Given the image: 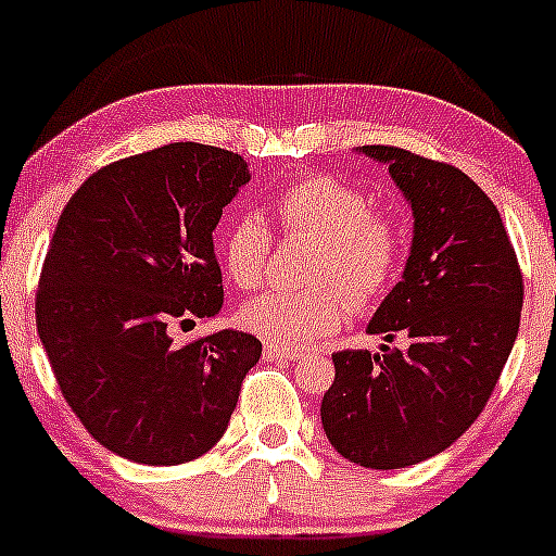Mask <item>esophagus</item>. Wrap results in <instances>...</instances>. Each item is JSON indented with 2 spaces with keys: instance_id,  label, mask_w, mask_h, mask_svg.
Returning a JSON list of instances; mask_svg holds the SVG:
<instances>
[{
  "instance_id": "1",
  "label": "esophagus",
  "mask_w": 556,
  "mask_h": 556,
  "mask_svg": "<svg viewBox=\"0 0 556 556\" xmlns=\"http://www.w3.org/2000/svg\"><path fill=\"white\" fill-rule=\"evenodd\" d=\"M301 355H304V352L293 350V346H274V344L266 346L268 361H295V357H301Z\"/></svg>"
}]
</instances>
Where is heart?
Wrapping results in <instances>:
<instances>
[{
    "instance_id": "b5f03b06",
    "label": "heart",
    "mask_w": 556,
    "mask_h": 556,
    "mask_svg": "<svg viewBox=\"0 0 556 556\" xmlns=\"http://www.w3.org/2000/svg\"><path fill=\"white\" fill-rule=\"evenodd\" d=\"M285 237L317 239L304 290H271L250 301L242 323L279 346H304L346 323L352 302L371 306L390 290L406 257L408 231L390 206H371L366 190L330 174H301L266 201ZM274 231L257 212H242L223 228L220 257L228 279L257 290L268 274Z\"/></svg>"
}]
</instances>
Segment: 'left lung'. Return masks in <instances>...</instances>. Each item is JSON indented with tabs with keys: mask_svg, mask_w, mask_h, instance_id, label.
Segmentation results:
<instances>
[{
	"mask_svg": "<svg viewBox=\"0 0 556 556\" xmlns=\"http://www.w3.org/2000/svg\"><path fill=\"white\" fill-rule=\"evenodd\" d=\"M363 153L390 164L414 210L406 271L368 325L408 346L336 352L319 414L341 457L392 470L444 452L484 412L517 341L525 279L501 212L468 174L392 144Z\"/></svg>",
	"mask_w": 556,
	"mask_h": 556,
	"instance_id": "1",
	"label": "left lung"
}]
</instances>
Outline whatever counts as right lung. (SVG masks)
<instances>
[{
  "instance_id": "add662e5",
  "label": "right lung",
  "mask_w": 556,
  "mask_h": 556,
  "mask_svg": "<svg viewBox=\"0 0 556 556\" xmlns=\"http://www.w3.org/2000/svg\"><path fill=\"white\" fill-rule=\"evenodd\" d=\"M247 182L239 153L174 142L102 166L61 212L37 330L64 401L121 457L179 465L210 452L261 361V341L242 330L169 336L220 312L212 231Z\"/></svg>"
}]
</instances>
